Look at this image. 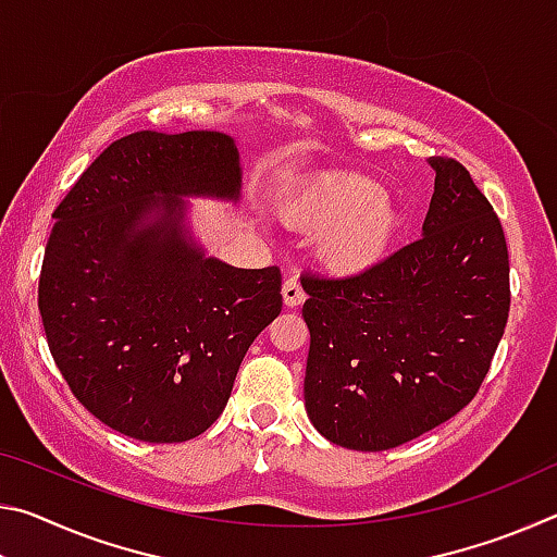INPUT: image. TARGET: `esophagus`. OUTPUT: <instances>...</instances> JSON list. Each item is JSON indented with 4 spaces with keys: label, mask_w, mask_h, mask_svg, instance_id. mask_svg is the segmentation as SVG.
I'll return each mask as SVG.
<instances>
[{
    "label": "esophagus",
    "mask_w": 557,
    "mask_h": 557,
    "mask_svg": "<svg viewBox=\"0 0 557 557\" xmlns=\"http://www.w3.org/2000/svg\"><path fill=\"white\" fill-rule=\"evenodd\" d=\"M305 299H307V295H305V289H301L299 280H297V277L285 280V285H282V301H285V307L295 309V307H299Z\"/></svg>",
    "instance_id": "obj_1"
}]
</instances>
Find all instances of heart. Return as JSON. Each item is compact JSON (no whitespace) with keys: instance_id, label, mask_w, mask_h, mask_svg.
<instances>
[{"instance_id":"heart-1","label":"heart","mask_w":557,"mask_h":557,"mask_svg":"<svg viewBox=\"0 0 557 557\" xmlns=\"http://www.w3.org/2000/svg\"><path fill=\"white\" fill-rule=\"evenodd\" d=\"M292 219L307 231L324 233L326 265L356 275L388 256L400 233V213L379 184L363 176H338L301 196Z\"/></svg>"}]
</instances>
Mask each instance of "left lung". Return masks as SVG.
Instances as JSON below:
<instances>
[{"label": "left lung", "instance_id": "1", "mask_svg": "<svg viewBox=\"0 0 557 557\" xmlns=\"http://www.w3.org/2000/svg\"><path fill=\"white\" fill-rule=\"evenodd\" d=\"M428 164L435 194L420 240L351 277H307L305 408L338 447L393 449L455 418L504 336L502 223L459 162Z\"/></svg>", "mask_w": 557, "mask_h": 557}]
</instances>
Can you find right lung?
I'll list each match as a JSON object with an SVG mask.
<instances>
[{"mask_svg":"<svg viewBox=\"0 0 557 557\" xmlns=\"http://www.w3.org/2000/svg\"><path fill=\"white\" fill-rule=\"evenodd\" d=\"M191 199L240 203L231 135L117 139L53 211L39 280L46 338L75 398L154 445L219 420L243 356L282 309L280 270L209 256Z\"/></svg>","mask_w":557,"mask_h":557,"instance_id":"obj_1","label":"right lung"}]
</instances>
